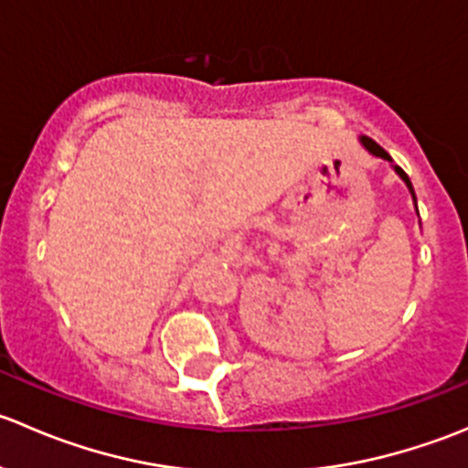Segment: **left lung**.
I'll list each match as a JSON object with an SVG mask.
<instances>
[{"label": "left lung", "mask_w": 468, "mask_h": 468, "mask_svg": "<svg viewBox=\"0 0 468 468\" xmlns=\"http://www.w3.org/2000/svg\"><path fill=\"white\" fill-rule=\"evenodd\" d=\"M360 143H362V144H365V149H367V151H369V154L378 155V158H382V160H389V163H391V155H389V154H387V151H385V149H382V146H380L378 143H374V140H371V138H367V135H362V138H360ZM394 172H396V174H399V176H400V178H403V181H405V186H408V190H410V192H412V199H414V206H417V197H414V187H412V183H410L408 174H405V172H403V169H400V167H399V165H394ZM417 215H419V210H417Z\"/></svg>", "instance_id": "1"}]
</instances>
